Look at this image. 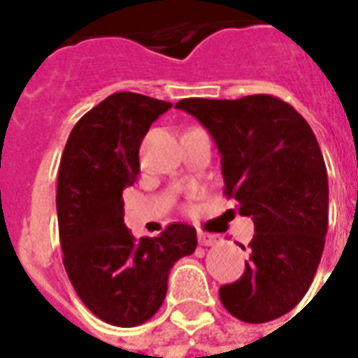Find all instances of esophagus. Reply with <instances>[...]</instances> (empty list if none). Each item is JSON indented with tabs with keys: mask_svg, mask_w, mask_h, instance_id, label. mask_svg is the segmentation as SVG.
<instances>
[{
	"mask_svg": "<svg viewBox=\"0 0 358 358\" xmlns=\"http://www.w3.org/2000/svg\"><path fill=\"white\" fill-rule=\"evenodd\" d=\"M197 238H199V243H201V245H215V243L218 241V238L215 236V234L203 232V230L197 232Z\"/></svg>",
	"mask_w": 358,
	"mask_h": 358,
	"instance_id": "1",
	"label": "esophagus"
}]
</instances>
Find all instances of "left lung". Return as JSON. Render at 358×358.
Wrapping results in <instances>:
<instances>
[{"instance_id": "left-lung-1", "label": "left lung", "mask_w": 358, "mask_h": 358, "mask_svg": "<svg viewBox=\"0 0 358 358\" xmlns=\"http://www.w3.org/2000/svg\"><path fill=\"white\" fill-rule=\"evenodd\" d=\"M176 107L209 130L224 195L255 224L245 272L218 289L222 305L249 324L284 316L305 297L328 232V172L315 132L274 95L189 97Z\"/></svg>"}]
</instances>
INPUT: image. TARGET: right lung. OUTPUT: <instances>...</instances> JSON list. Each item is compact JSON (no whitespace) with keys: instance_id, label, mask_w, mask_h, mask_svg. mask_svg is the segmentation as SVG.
Instances as JSON below:
<instances>
[{"instance_id":"1","label":"right lung","mask_w":358,"mask_h":358,"mask_svg":"<svg viewBox=\"0 0 358 358\" xmlns=\"http://www.w3.org/2000/svg\"><path fill=\"white\" fill-rule=\"evenodd\" d=\"M172 103L134 92L103 99L76 122L57 178L59 238L69 280L103 322L143 324L161 308L169 272L197 248L194 226L171 224L157 238H134L122 189L140 174V145Z\"/></svg>"}]
</instances>
